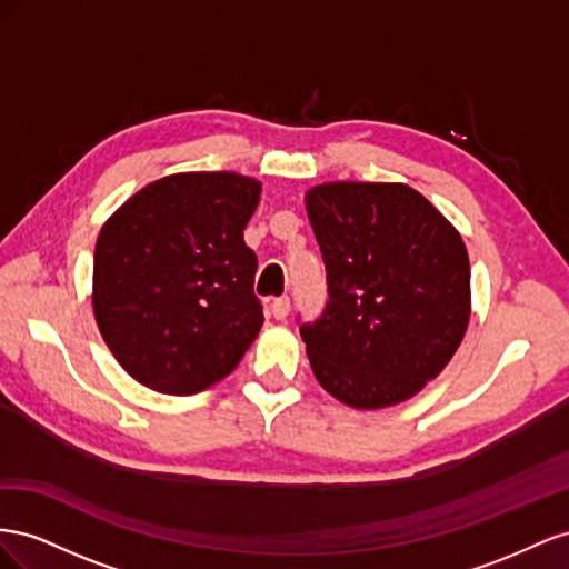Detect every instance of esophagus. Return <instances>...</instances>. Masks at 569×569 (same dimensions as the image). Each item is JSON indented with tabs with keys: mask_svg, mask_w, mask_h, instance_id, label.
<instances>
[{
	"mask_svg": "<svg viewBox=\"0 0 569 569\" xmlns=\"http://www.w3.org/2000/svg\"><path fill=\"white\" fill-rule=\"evenodd\" d=\"M269 310H271V317L273 319H286L288 317V312H290V298H276L273 302H271V307H269Z\"/></svg>",
	"mask_w": 569,
	"mask_h": 569,
	"instance_id": "obj_1",
	"label": "esophagus"
}]
</instances>
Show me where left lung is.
Instances as JSON below:
<instances>
[{
	"label": "left lung",
	"instance_id": "obj_1",
	"mask_svg": "<svg viewBox=\"0 0 569 569\" xmlns=\"http://www.w3.org/2000/svg\"><path fill=\"white\" fill-rule=\"evenodd\" d=\"M305 209L329 281L327 312L300 329L317 381L357 410L410 400L472 315L460 231L405 183H319Z\"/></svg>",
	"mask_w": 569,
	"mask_h": 569
}]
</instances>
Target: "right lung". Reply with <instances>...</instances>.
Segmentation results:
<instances>
[{
  "label": "right lung",
  "instance_id": "right-lung-1",
  "mask_svg": "<svg viewBox=\"0 0 569 569\" xmlns=\"http://www.w3.org/2000/svg\"><path fill=\"white\" fill-rule=\"evenodd\" d=\"M262 183L233 171H183L140 188L94 246L92 312L138 383L194 396L226 379L264 317L257 257L242 240Z\"/></svg>",
  "mask_w": 569,
  "mask_h": 569
}]
</instances>
